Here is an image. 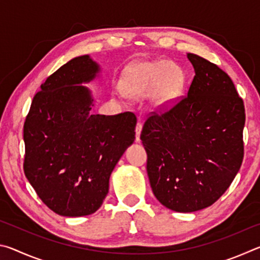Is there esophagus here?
Returning a JSON list of instances; mask_svg holds the SVG:
<instances>
[{
  "instance_id": "obj_1",
  "label": "esophagus",
  "mask_w": 260,
  "mask_h": 260,
  "mask_svg": "<svg viewBox=\"0 0 260 260\" xmlns=\"http://www.w3.org/2000/svg\"><path fill=\"white\" fill-rule=\"evenodd\" d=\"M141 131H142V125H141V122H138V124H136V127H135V140H136V142H139V141H140Z\"/></svg>"
}]
</instances>
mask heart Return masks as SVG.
<instances>
[{
	"instance_id": "heart-1",
	"label": "heart",
	"mask_w": 260,
	"mask_h": 260,
	"mask_svg": "<svg viewBox=\"0 0 260 260\" xmlns=\"http://www.w3.org/2000/svg\"><path fill=\"white\" fill-rule=\"evenodd\" d=\"M183 74L179 67L167 60H144L125 71L121 90L132 99H150L157 111L171 109L183 90Z\"/></svg>"
}]
</instances>
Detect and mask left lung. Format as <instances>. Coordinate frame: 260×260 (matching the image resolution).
Here are the masks:
<instances>
[{
	"mask_svg": "<svg viewBox=\"0 0 260 260\" xmlns=\"http://www.w3.org/2000/svg\"><path fill=\"white\" fill-rule=\"evenodd\" d=\"M188 95L144 122L141 140L148 155L153 195L175 212L212 205L234 180L243 160V101L228 74L195 54Z\"/></svg>",
	"mask_w": 260,
	"mask_h": 260,
	"instance_id": "obj_1",
	"label": "left lung"
}]
</instances>
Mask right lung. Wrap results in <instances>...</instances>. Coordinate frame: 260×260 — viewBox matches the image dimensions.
I'll return each mask as SVG.
<instances>
[{
	"label": "right lung",
	"mask_w": 260,
	"mask_h": 260,
	"mask_svg": "<svg viewBox=\"0 0 260 260\" xmlns=\"http://www.w3.org/2000/svg\"><path fill=\"white\" fill-rule=\"evenodd\" d=\"M102 69L74 57L41 85L24 125V172L48 208L63 217L98 211L114 166L135 140L136 117L93 114L89 83Z\"/></svg>",
	"instance_id": "add662e5"
}]
</instances>
